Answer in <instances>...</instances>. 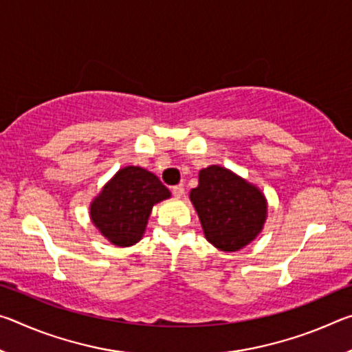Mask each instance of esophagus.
I'll return each mask as SVG.
<instances>
[{
  "instance_id": "obj_1",
  "label": "esophagus",
  "mask_w": 352,
  "mask_h": 352,
  "mask_svg": "<svg viewBox=\"0 0 352 352\" xmlns=\"http://www.w3.org/2000/svg\"><path fill=\"white\" fill-rule=\"evenodd\" d=\"M172 194H174L175 199H180L182 195L184 194V188L182 186V184H177V186L172 188Z\"/></svg>"
}]
</instances>
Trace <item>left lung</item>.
Wrapping results in <instances>:
<instances>
[{
    "label": "left lung",
    "instance_id": "8db88e82",
    "mask_svg": "<svg viewBox=\"0 0 352 352\" xmlns=\"http://www.w3.org/2000/svg\"><path fill=\"white\" fill-rule=\"evenodd\" d=\"M208 242L222 252H237L261 233L267 204L261 190L233 172L210 166L189 194Z\"/></svg>",
    "mask_w": 352,
    "mask_h": 352
}]
</instances>
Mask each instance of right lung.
Listing matches in <instances>:
<instances>
[{
	"label": "right lung",
	"mask_w": 352,
	"mask_h": 352,
	"mask_svg": "<svg viewBox=\"0 0 352 352\" xmlns=\"http://www.w3.org/2000/svg\"><path fill=\"white\" fill-rule=\"evenodd\" d=\"M170 192L157 175L138 166H127L105 184L90 208L93 223L118 247L138 242L152 206Z\"/></svg>",
	"instance_id": "obj_1"
}]
</instances>
